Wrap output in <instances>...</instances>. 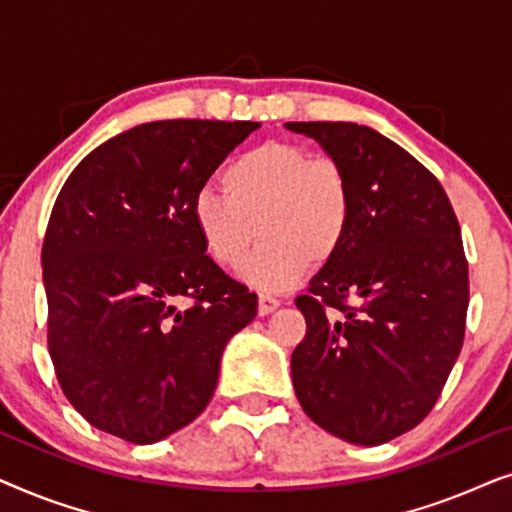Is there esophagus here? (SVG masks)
<instances>
[{"label":"esophagus","mask_w":512,"mask_h":512,"mask_svg":"<svg viewBox=\"0 0 512 512\" xmlns=\"http://www.w3.org/2000/svg\"><path fill=\"white\" fill-rule=\"evenodd\" d=\"M279 305H282V303H279L277 298L268 296V293H261V296H258V314H261V317H265V314H270V312H275Z\"/></svg>","instance_id":"esophagus-1"}]
</instances>
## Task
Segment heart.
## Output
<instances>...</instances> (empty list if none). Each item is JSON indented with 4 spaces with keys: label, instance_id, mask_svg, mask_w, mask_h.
<instances>
[{
    "label": "heart",
    "instance_id": "b5f03b06",
    "mask_svg": "<svg viewBox=\"0 0 512 512\" xmlns=\"http://www.w3.org/2000/svg\"><path fill=\"white\" fill-rule=\"evenodd\" d=\"M223 193L202 188L191 219L202 249L221 268L244 261L240 277L263 291H284L345 247L354 216L352 186L338 160L305 146L265 142L240 153L221 172Z\"/></svg>",
    "mask_w": 512,
    "mask_h": 512
}]
</instances>
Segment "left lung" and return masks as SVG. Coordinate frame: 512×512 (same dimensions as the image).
Returning a JSON list of instances; mask_svg holds the SVG:
<instances>
[{
	"mask_svg": "<svg viewBox=\"0 0 512 512\" xmlns=\"http://www.w3.org/2000/svg\"><path fill=\"white\" fill-rule=\"evenodd\" d=\"M284 128L338 160L354 198L345 247L296 298L307 333L291 356L293 389L324 431L387 443L429 415L464 345L459 221L440 181L368 125Z\"/></svg>",
	"mask_w": 512,
	"mask_h": 512,
	"instance_id": "8db88e82",
	"label": "left lung"
}]
</instances>
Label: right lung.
Masks as SVG:
<instances>
[{"instance_id": "obj_1", "label": "right lung", "mask_w": 512, "mask_h": 512, "mask_svg": "<svg viewBox=\"0 0 512 512\" xmlns=\"http://www.w3.org/2000/svg\"><path fill=\"white\" fill-rule=\"evenodd\" d=\"M251 121H153L76 165L48 219V352L95 429L151 445L212 401L221 354L256 317L195 233L191 200Z\"/></svg>"}]
</instances>
